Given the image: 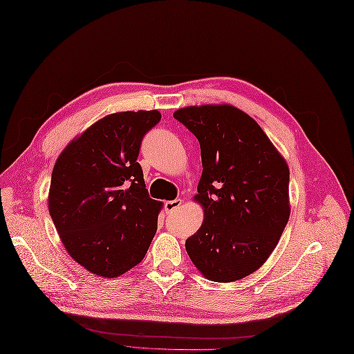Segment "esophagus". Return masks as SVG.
Segmentation results:
<instances>
[{
    "label": "esophagus",
    "instance_id": "34e87169",
    "mask_svg": "<svg viewBox=\"0 0 354 354\" xmlns=\"http://www.w3.org/2000/svg\"><path fill=\"white\" fill-rule=\"evenodd\" d=\"M181 203H183L181 198L168 200V201H165V203H164V207H165V210H167L168 213H171V212H174L176 209H178V207L181 206Z\"/></svg>",
    "mask_w": 354,
    "mask_h": 354
}]
</instances>
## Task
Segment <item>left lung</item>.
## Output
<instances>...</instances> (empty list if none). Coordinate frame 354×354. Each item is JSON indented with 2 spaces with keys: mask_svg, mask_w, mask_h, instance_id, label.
Returning <instances> with one entry per match:
<instances>
[{
  "mask_svg": "<svg viewBox=\"0 0 354 354\" xmlns=\"http://www.w3.org/2000/svg\"><path fill=\"white\" fill-rule=\"evenodd\" d=\"M174 118L198 140L203 164L196 200L205 222L186 241L187 254L212 281L242 279L272 254L288 223V165L238 108L189 106Z\"/></svg>",
  "mask_w": 354,
  "mask_h": 354,
  "instance_id": "1",
  "label": "left lung"
}]
</instances>
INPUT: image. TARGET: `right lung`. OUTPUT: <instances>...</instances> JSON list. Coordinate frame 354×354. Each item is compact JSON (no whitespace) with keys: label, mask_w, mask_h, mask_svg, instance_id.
I'll list each match as a JSON object with an SVG mask.
<instances>
[{"label":"right lung","mask_w":354,"mask_h":354,"mask_svg":"<svg viewBox=\"0 0 354 354\" xmlns=\"http://www.w3.org/2000/svg\"><path fill=\"white\" fill-rule=\"evenodd\" d=\"M160 120L158 111L108 115L55 164L50 216L69 255L92 274H125L144 259L157 232L161 203L149 197L137 158Z\"/></svg>","instance_id":"obj_1"}]
</instances>
